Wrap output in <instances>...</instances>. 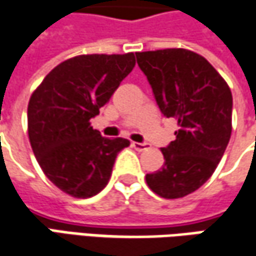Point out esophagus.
I'll list each match as a JSON object with an SVG mask.
<instances>
[{
    "label": "esophagus",
    "instance_id": "esophagus-1",
    "mask_svg": "<svg viewBox=\"0 0 256 256\" xmlns=\"http://www.w3.org/2000/svg\"><path fill=\"white\" fill-rule=\"evenodd\" d=\"M132 146L138 152H143V150L149 149V144L148 143H139V142H132Z\"/></svg>",
    "mask_w": 256,
    "mask_h": 256
}]
</instances>
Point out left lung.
<instances>
[{
	"mask_svg": "<svg viewBox=\"0 0 256 256\" xmlns=\"http://www.w3.org/2000/svg\"><path fill=\"white\" fill-rule=\"evenodd\" d=\"M160 112L178 122L164 164L146 184L164 199L199 189L214 174L232 133V93L205 57L186 48L136 52Z\"/></svg>",
	"mask_w": 256,
	"mask_h": 256,
	"instance_id": "obj_1",
	"label": "left lung"
}]
</instances>
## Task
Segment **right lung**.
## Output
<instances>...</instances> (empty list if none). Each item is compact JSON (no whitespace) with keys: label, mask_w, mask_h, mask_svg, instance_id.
Instances as JSON below:
<instances>
[{"label":"right lung","mask_w":256,"mask_h":256,"mask_svg":"<svg viewBox=\"0 0 256 256\" xmlns=\"http://www.w3.org/2000/svg\"><path fill=\"white\" fill-rule=\"evenodd\" d=\"M133 52L83 54L54 67L30 97L28 138L44 174L64 194L92 198L112 176L128 139H107L90 118L134 67Z\"/></svg>","instance_id":"1"}]
</instances>
